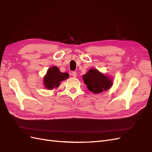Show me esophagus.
Wrapping results in <instances>:
<instances>
[{
  "label": "esophagus",
  "instance_id": "obj_1",
  "mask_svg": "<svg viewBox=\"0 0 152 152\" xmlns=\"http://www.w3.org/2000/svg\"><path fill=\"white\" fill-rule=\"evenodd\" d=\"M77 72H72V76L73 77H74V78L77 77Z\"/></svg>",
  "mask_w": 152,
  "mask_h": 152
}]
</instances>
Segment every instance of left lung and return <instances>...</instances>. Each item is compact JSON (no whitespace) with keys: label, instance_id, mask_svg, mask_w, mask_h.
Segmentation results:
<instances>
[{"label":"left lung","instance_id":"left-lung-1","mask_svg":"<svg viewBox=\"0 0 152 152\" xmlns=\"http://www.w3.org/2000/svg\"><path fill=\"white\" fill-rule=\"evenodd\" d=\"M83 79L89 91L95 94L107 91L113 84L111 77L104 74L95 68L89 69L83 76Z\"/></svg>","mask_w":152,"mask_h":152}]
</instances>
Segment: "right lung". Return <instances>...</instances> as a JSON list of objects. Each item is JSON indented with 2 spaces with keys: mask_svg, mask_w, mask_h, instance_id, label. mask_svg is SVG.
Wrapping results in <instances>:
<instances>
[{
  "mask_svg": "<svg viewBox=\"0 0 152 152\" xmlns=\"http://www.w3.org/2000/svg\"><path fill=\"white\" fill-rule=\"evenodd\" d=\"M69 77L68 73L61 72L57 66H52L48 69L47 73L43 77V86L47 89L52 90L58 88L61 81Z\"/></svg>",
  "mask_w": 152,
  "mask_h": 152,
  "instance_id": "obj_1",
  "label": "right lung"
}]
</instances>
